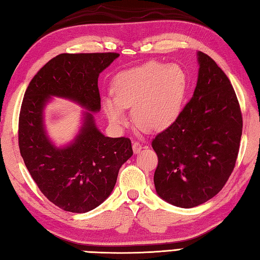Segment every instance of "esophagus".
<instances>
[{"label": "esophagus", "instance_id": "esophagus-1", "mask_svg": "<svg viewBox=\"0 0 260 260\" xmlns=\"http://www.w3.org/2000/svg\"><path fill=\"white\" fill-rule=\"evenodd\" d=\"M132 149H134L135 154H138L140 153V150L143 149V145L138 143V141H134V143H132Z\"/></svg>", "mask_w": 260, "mask_h": 260}]
</instances>
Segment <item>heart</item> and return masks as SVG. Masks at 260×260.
Returning a JSON list of instances; mask_svg holds the SVG:
<instances>
[{"label":"heart","mask_w":260,"mask_h":260,"mask_svg":"<svg viewBox=\"0 0 260 260\" xmlns=\"http://www.w3.org/2000/svg\"><path fill=\"white\" fill-rule=\"evenodd\" d=\"M188 79L178 64L155 61L117 73L113 94L103 97V107L115 126L125 123V107H132V117L139 128L161 131L178 119L187 92Z\"/></svg>","instance_id":"1"}]
</instances>
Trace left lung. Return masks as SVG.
I'll list each match as a JSON object with an SVG mask.
<instances>
[{"mask_svg":"<svg viewBox=\"0 0 260 260\" xmlns=\"http://www.w3.org/2000/svg\"><path fill=\"white\" fill-rule=\"evenodd\" d=\"M193 95L178 119L151 143L158 156L156 192L173 206L192 208L222 190L236 165L242 116L236 92L213 58L197 52Z\"/></svg>","mask_w":260,"mask_h":260,"instance_id":"1","label":"left lung"}]
</instances>
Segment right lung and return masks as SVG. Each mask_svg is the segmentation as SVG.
Listing matches in <instances>:
<instances>
[{"mask_svg": "<svg viewBox=\"0 0 260 260\" xmlns=\"http://www.w3.org/2000/svg\"><path fill=\"white\" fill-rule=\"evenodd\" d=\"M117 53L60 54L29 84L19 117V148L24 165L44 196L67 212L87 213L112 193L120 168L132 151L128 138L105 137L97 128L100 73ZM86 109L76 136L62 146L48 136L45 111L53 97Z\"/></svg>", "mask_w": 260, "mask_h": 260, "instance_id": "right-lung-1", "label": "right lung"}]
</instances>
